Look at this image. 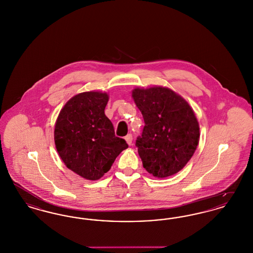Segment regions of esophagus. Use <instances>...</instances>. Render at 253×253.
<instances>
[{"label":"esophagus","instance_id":"esophagus-1","mask_svg":"<svg viewBox=\"0 0 253 253\" xmlns=\"http://www.w3.org/2000/svg\"><path fill=\"white\" fill-rule=\"evenodd\" d=\"M125 140L127 141V143L129 145L132 144V135L131 133H129V134H127L126 136H125Z\"/></svg>","mask_w":253,"mask_h":253}]
</instances>
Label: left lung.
Listing matches in <instances>:
<instances>
[{
	"label": "left lung",
	"mask_w": 253,
	"mask_h": 253,
	"mask_svg": "<svg viewBox=\"0 0 253 253\" xmlns=\"http://www.w3.org/2000/svg\"><path fill=\"white\" fill-rule=\"evenodd\" d=\"M132 97L145 122L135 140L143 167L158 178L178 172L199 142V125L193 109L165 87L135 88Z\"/></svg>",
	"instance_id": "1"
}]
</instances>
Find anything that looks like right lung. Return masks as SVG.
I'll list each match as a JSON object with an SVG mask.
<instances>
[{"mask_svg": "<svg viewBox=\"0 0 253 253\" xmlns=\"http://www.w3.org/2000/svg\"><path fill=\"white\" fill-rule=\"evenodd\" d=\"M108 95L81 93L61 109L55 126V144L60 158L74 172L88 180H97L128 148L116 136L113 123L104 114Z\"/></svg>", "mask_w": 253, "mask_h": 253, "instance_id": "right-lung-1", "label": "right lung"}]
</instances>
